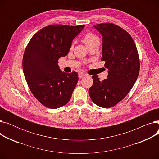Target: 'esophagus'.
<instances>
[{
	"instance_id": "1",
	"label": "esophagus",
	"mask_w": 159,
	"mask_h": 159,
	"mask_svg": "<svg viewBox=\"0 0 159 159\" xmlns=\"http://www.w3.org/2000/svg\"><path fill=\"white\" fill-rule=\"evenodd\" d=\"M84 76H86V74H84V73L80 72V73H79V79H82V78H83V77H84Z\"/></svg>"
}]
</instances>
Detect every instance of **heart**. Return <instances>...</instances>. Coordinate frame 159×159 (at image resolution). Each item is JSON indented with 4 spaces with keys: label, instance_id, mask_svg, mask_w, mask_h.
I'll list each match as a JSON object with an SVG mask.
<instances>
[{
    "label": "heart",
    "instance_id": "1",
    "mask_svg": "<svg viewBox=\"0 0 159 159\" xmlns=\"http://www.w3.org/2000/svg\"><path fill=\"white\" fill-rule=\"evenodd\" d=\"M83 41L86 45V46H88L91 44H93L95 43H99V39L98 37L95 35L94 33L91 32H88L83 37ZM73 45V43H72V46Z\"/></svg>",
    "mask_w": 159,
    "mask_h": 159
}]
</instances>
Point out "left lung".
<instances>
[{"mask_svg":"<svg viewBox=\"0 0 159 159\" xmlns=\"http://www.w3.org/2000/svg\"><path fill=\"white\" fill-rule=\"evenodd\" d=\"M102 35V55L108 69L107 79L100 81L93 75L89 89L92 101L104 108L120 102L134 85L139 76L140 61L136 45L129 33L117 25L102 23L93 26Z\"/></svg>","mask_w":159,"mask_h":159,"instance_id":"left-lung-1","label":"left lung"}]
</instances>
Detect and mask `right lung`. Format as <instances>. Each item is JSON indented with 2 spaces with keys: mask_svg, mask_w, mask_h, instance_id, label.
<instances>
[{
  "mask_svg": "<svg viewBox=\"0 0 159 159\" xmlns=\"http://www.w3.org/2000/svg\"><path fill=\"white\" fill-rule=\"evenodd\" d=\"M84 26L49 25L37 31L25 49L22 68L28 87L37 101L50 109L68 103L77 85L78 73L61 71L58 61L68 53L73 39Z\"/></svg>",
  "mask_w": 159,
  "mask_h": 159,
  "instance_id": "add662e5",
  "label": "right lung"
}]
</instances>
